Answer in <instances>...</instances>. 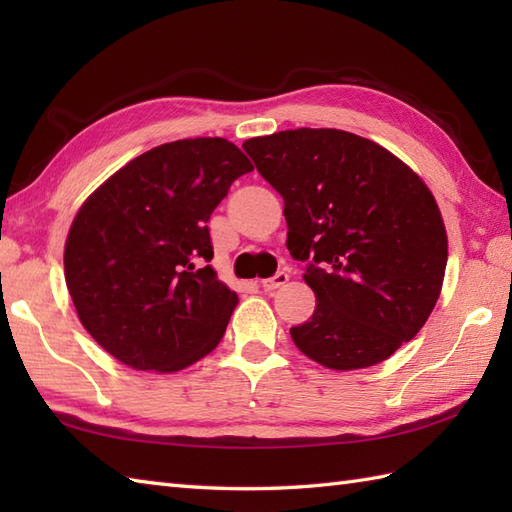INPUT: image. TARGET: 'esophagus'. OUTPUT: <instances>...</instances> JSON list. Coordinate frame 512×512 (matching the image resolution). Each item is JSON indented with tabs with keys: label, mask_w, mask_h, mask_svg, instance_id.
Returning <instances> with one entry per match:
<instances>
[{
	"label": "esophagus",
	"mask_w": 512,
	"mask_h": 512,
	"mask_svg": "<svg viewBox=\"0 0 512 512\" xmlns=\"http://www.w3.org/2000/svg\"><path fill=\"white\" fill-rule=\"evenodd\" d=\"M288 279H290L288 270H279V273H277L275 277H270V279H264V281H262V288H264L266 292H273V290H277V288H281V286H286Z\"/></svg>",
	"instance_id": "obj_1"
}]
</instances>
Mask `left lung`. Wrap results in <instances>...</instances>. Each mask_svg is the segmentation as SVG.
I'll use <instances>...</instances> for the list:
<instances>
[{
  "mask_svg": "<svg viewBox=\"0 0 512 512\" xmlns=\"http://www.w3.org/2000/svg\"><path fill=\"white\" fill-rule=\"evenodd\" d=\"M284 198L288 250L308 262L310 321L299 350L330 369L385 361L427 323L447 268V231L427 184L372 140L288 129L244 143Z\"/></svg>",
  "mask_w": 512,
  "mask_h": 512,
  "instance_id": "obj_1",
  "label": "left lung"
}]
</instances>
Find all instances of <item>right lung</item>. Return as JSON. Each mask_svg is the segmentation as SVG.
Masks as SVG:
<instances>
[{
  "label": "right lung",
  "mask_w": 512,
  "mask_h": 512,
  "mask_svg": "<svg viewBox=\"0 0 512 512\" xmlns=\"http://www.w3.org/2000/svg\"><path fill=\"white\" fill-rule=\"evenodd\" d=\"M248 171L228 140L187 138L145 151L85 200L65 242V284L116 361L178 372L222 341L237 295L206 264V222Z\"/></svg>",
  "instance_id": "1"
}]
</instances>
